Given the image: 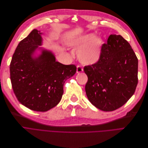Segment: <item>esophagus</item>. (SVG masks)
<instances>
[{
    "label": "esophagus",
    "mask_w": 148,
    "mask_h": 148,
    "mask_svg": "<svg viewBox=\"0 0 148 148\" xmlns=\"http://www.w3.org/2000/svg\"><path fill=\"white\" fill-rule=\"evenodd\" d=\"M83 71V68L79 66V65H78L77 66V69H76V73H79L81 72H82Z\"/></svg>",
    "instance_id": "obj_1"
}]
</instances>
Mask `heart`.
I'll use <instances>...</instances> for the list:
<instances>
[{"instance_id":"heart-1","label":"heart","mask_w":148,"mask_h":148,"mask_svg":"<svg viewBox=\"0 0 148 148\" xmlns=\"http://www.w3.org/2000/svg\"><path fill=\"white\" fill-rule=\"evenodd\" d=\"M77 52L78 60L84 64L93 65L99 61L101 58L102 40L95 34H89L73 40L71 43Z\"/></svg>"}]
</instances>
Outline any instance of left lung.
Returning <instances> with one entry per match:
<instances>
[{
	"mask_svg": "<svg viewBox=\"0 0 148 148\" xmlns=\"http://www.w3.org/2000/svg\"><path fill=\"white\" fill-rule=\"evenodd\" d=\"M86 92L90 102L104 111L116 110L134 93L138 84V59L128 42L120 35H110L103 44L101 58L86 66Z\"/></svg>",
	"mask_w": 148,
	"mask_h": 148,
	"instance_id": "8db88e82",
	"label": "left lung"
}]
</instances>
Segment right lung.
Segmentation results:
<instances>
[{"mask_svg": "<svg viewBox=\"0 0 148 148\" xmlns=\"http://www.w3.org/2000/svg\"><path fill=\"white\" fill-rule=\"evenodd\" d=\"M41 33L34 29L18 43L10 63V79L17 100L29 109L45 112L61 99L65 81L76 72L73 64L56 61L54 55L43 49L37 58L34 51L41 45Z\"/></svg>", "mask_w": 148, "mask_h": 148, "instance_id": "add662e5", "label": "right lung"}]
</instances>
